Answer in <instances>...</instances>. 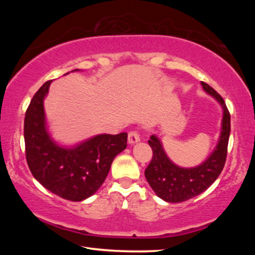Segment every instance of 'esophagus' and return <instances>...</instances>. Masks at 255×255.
I'll return each instance as SVG.
<instances>
[{
	"instance_id": "1",
	"label": "esophagus",
	"mask_w": 255,
	"mask_h": 255,
	"mask_svg": "<svg viewBox=\"0 0 255 255\" xmlns=\"http://www.w3.org/2000/svg\"><path fill=\"white\" fill-rule=\"evenodd\" d=\"M140 141V137L137 131H130L128 133V142L129 144H134Z\"/></svg>"
}]
</instances>
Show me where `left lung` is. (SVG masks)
<instances>
[{
    "mask_svg": "<svg viewBox=\"0 0 255 255\" xmlns=\"http://www.w3.org/2000/svg\"><path fill=\"white\" fill-rule=\"evenodd\" d=\"M200 84L206 93L214 97L223 108L218 142L208 158L193 167L178 166L167 156L158 136L152 134L148 140L153 156L144 175L153 192L167 203H182L202 194L217 180L225 166L230 136V114L217 92L205 82Z\"/></svg>",
    "mask_w": 255,
    "mask_h": 255,
    "instance_id": "left-lung-1",
    "label": "left lung"
}]
</instances>
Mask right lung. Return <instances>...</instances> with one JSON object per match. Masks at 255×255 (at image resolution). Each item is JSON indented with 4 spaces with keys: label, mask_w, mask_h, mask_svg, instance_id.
<instances>
[{
    "label": "right lung",
    "mask_w": 255,
    "mask_h": 255,
    "mask_svg": "<svg viewBox=\"0 0 255 255\" xmlns=\"http://www.w3.org/2000/svg\"><path fill=\"white\" fill-rule=\"evenodd\" d=\"M74 71L82 70L71 72ZM51 82L48 81L37 91L26 111V160L31 174L48 191L81 202L104 183L115 156L127 148V133H100L73 145L58 143L48 129L44 106Z\"/></svg>",
    "instance_id": "right-lung-1"
}]
</instances>
